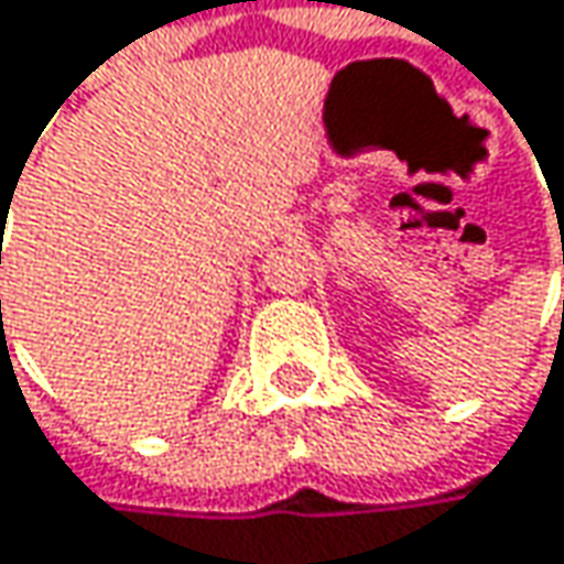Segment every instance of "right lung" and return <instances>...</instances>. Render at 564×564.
Masks as SVG:
<instances>
[{"instance_id":"obj_1","label":"right lung","mask_w":564,"mask_h":564,"mask_svg":"<svg viewBox=\"0 0 564 564\" xmlns=\"http://www.w3.org/2000/svg\"><path fill=\"white\" fill-rule=\"evenodd\" d=\"M0 261H2V258H0ZM0 306H2V303H0Z\"/></svg>"}]
</instances>
